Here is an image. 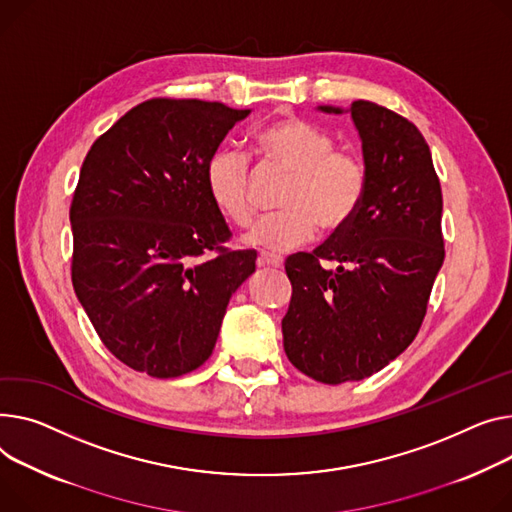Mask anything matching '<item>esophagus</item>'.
<instances>
[{"label":"esophagus","instance_id":"esophagus-1","mask_svg":"<svg viewBox=\"0 0 512 512\" xmlns=\"http://www.w3.org/2000/svg\"><path fill=\"white\" fill-rule=\"evenodd\" d=\"M257 265H259V267H276V269H280V267L284 265V261H282V257H278V255L259 253V257H257Z\"/></svg>","mask_w":512,"mask_h":512}]
</instances>
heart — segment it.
Instances as JSON below:
<instances>
[{
    "instance_id": "1",
    "label": "heart",
    "mask_w": 512,
    "mask_h": 512,
    "mask_svg": "<svg viewBox=\"0 0 512 512\" xmlns=\"http://www.w3.org/2000/svg\"><path fill=\"white\" fill-rule=\"evenodd\" d=\"M255 144L267 166L290 173L280 208L247 234V243L286 253L309 245L319 232H344L358 216L366 195V166L350 150L335 148L333 135L311 121L284 117L257 131ZM206 185L220 212L236 226L257 214L253 168L247 154L220 148L206 164Z\"/></svg>"
}]
</instances>
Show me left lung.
I'll list each match as a JSON object with an SVG mask.
<instances>
[{"instance_id": "1", "label": "left lung", "mask_w": 512, "mask_h": 512, "mask_svg": "<svg viewBox=\"0 0 512 512\" xmlns=\"http://www.w3.org/2000/svg\"><path fill=\"white\" fill-rule=\"evenodd\" d=\"M352 119L366 166L362 208L313 253L286 259L284 350L325 385L366 379L414 342L445 259L442 191L424 135L377 102L354 100Z\"/></svg>"}]
</instances>
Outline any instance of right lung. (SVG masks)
I'll return each mask as SVG.
<instances>
[{
  "label": "right lung",
  "mask_w": 512,
  "mask_h": 512,
  "mask_svg": "<svg viewBox=\"0 0 512 512\" xmlns=\"http://www.w3.org/2000/svg\"><path fill=\"white\" fill-rule=\"evenodd\" d=\"M249 115L222 102L150 98L88 150L70 206L72 284L125 366L175 379L206 362L255 251H230L206 164Z\"/></svg>",
  "instance_id": "obj_1"
}]
</instances>
